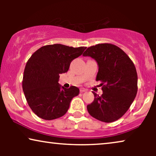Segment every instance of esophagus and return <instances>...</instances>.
<instances>
[{
	"label": "esophagus",
	"mask_w": 156,
	"mask_h": 156,
	"mask_svg": "<svg viewBox=\"0 0 156 156\" xmlns=\"http://www.w3.org/2000/svg\"><path fill=\"white\" fill-rule=\"evenodd\" d=\"M80 91L81 93H83V92H84V91H86L87 90H86V89H85L84 88H80Z\"/></svg>",
	"instance_id": "obj_1"
}]
</instances>
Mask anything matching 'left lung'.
<instances>
[{
    "label": "left lung",
    "instance_id": "1",
    "mask_svg": "<svg viewBox=\"0 0 156 156\" xmlns=\"http://www.w3.org/2000/svg\"><path fill=\"white\" fill-rule=\"evenodd\" d=\"M83 56H89L97 62L99 71L96 80L103 85L101 96L93 92L94 100L87 107L89 114L106 123L118 120L127 112L137 94L135 65L121 48L110 43L89 47Z\"/></svg>",
    "mask_w": 156,
    "mask_h": 156
}]
</instances>
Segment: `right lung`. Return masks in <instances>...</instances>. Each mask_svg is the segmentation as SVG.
<instances>
[{
  "label": "right lung",
  "instance_id": "obj_1",
  "mask_svg": "<svg viewBox=\"0 0 156 156\" xmlns=\"http://www.w3.org/2000/svg\"><path fill=\"white\" fill-rule=\"evenodd\" d=\"M86 47L73 48L61 44H48L35 51L25 65L23 90L32 111L44 120H53L67 113L77 87H61L59 74L68 71L71 62L80 57Z\"/></svg>",
  "mask_w": 156,
  "mask_h": 156
}]
</instances>
